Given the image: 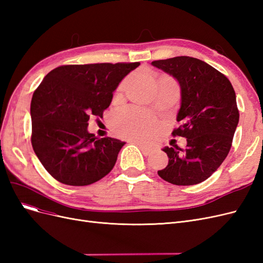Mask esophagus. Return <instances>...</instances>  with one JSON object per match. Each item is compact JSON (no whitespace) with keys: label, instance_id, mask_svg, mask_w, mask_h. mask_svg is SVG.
I'll return each mask as SVG.
<instances>
[{"label":"esophagus","instance_id":"obj_1","mask_svg":"<svg viewBox=\"0 0 263 263\" xmlns=\"http://www.w3.org/2000/svg\"><path fill=\"white\" fill-rule=\"evenodd\" d=\"M134 144H136L139 148H140V150L142 151V154L144 155H150L151 153H153V148L151 147H148L147 145H145V144H142V142H139V141H137V140H132Z\"/></svg>","mask_w":263,"mask_h":263}]
</instances>
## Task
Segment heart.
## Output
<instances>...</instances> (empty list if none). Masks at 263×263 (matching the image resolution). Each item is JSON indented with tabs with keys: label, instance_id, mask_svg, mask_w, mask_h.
I'll list each match as a JSON object with an SVG mask.
<instances>
[{
	"label": "heart",
	"instance_id": "obj_1",
	"mask_svg": "<svg viewBox=\"0 0 263 263\" xmlns=\"http://www.w3.org/2000/svg\"><path fill=\"white\" fill-rule=\"evenodd\" d=\"M124 82L119 90L124 87ZM113 127L119 136L147 141L154 138L160 129V123L153 115L139 108H128L114 117Z\"/></svg>",
	"mask_w": 263,
	"mask_h": 263
}]
</instances>
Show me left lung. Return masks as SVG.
I'll return each mask as SVG.
<instances>
[{
  "mask_svg": "<svg viewBox=\"0 0 263 263\" xmlns=\"http://www.w3.org/2000/svg\"><path fill=\"white\" fill-rule=\"evenodd\" d=\"M151 65L173 76L181 86V125L172 135L187 141L185 149H163L169 163L158 174L176 185L198 184L219 168L232 148L239 122L235 90L225 74L200 59L181 55Z\"/></svg>",
  "mask_w": 263,
  "mask_h": 263,
  "instance_id": "left-lung-1",
  "label": "left lung"
}]
</instances>
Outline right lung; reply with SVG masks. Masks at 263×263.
I'll use <instances>...</instances> for the list:
<instances>
[{
  "label": "right lung",
  "instance_id": "obj_1",
  "mask_svg": "<svg viewBox=\"0 0 263 263\" xmlns=\"http://www.w3.org/2000/svg\"><path fill=\"white\" fill-rule=\"evenodd\" d=\"M139 62L66 65L51 70L30 103L31 146L44 168L67 185L84 186L114 168L124 141L87 132L103 117L113 92Z\"/></svg>",
  "mask_w": 263,
  "mask_h": 263
}]
</instances>
